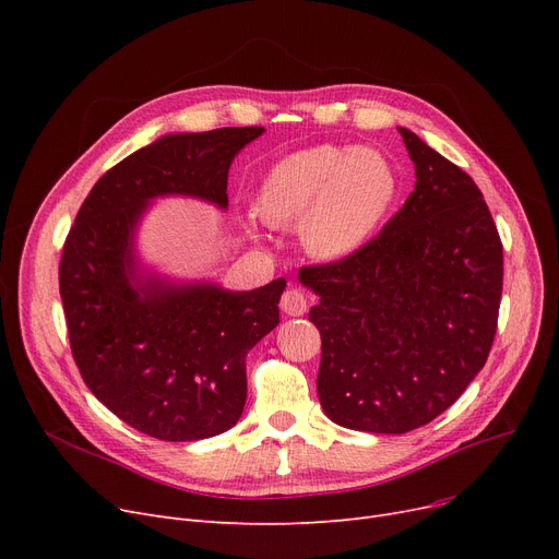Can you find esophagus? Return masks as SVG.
Segmentation results:
<instances>
[{"mask_svg":"<svg viewBox=\"0 0 559 559\" xmlns=\"http://www.w3.org/2000/svg\"><path fill=\"white\" fill-rule=\"evenodd\" d=\"M281 310L289 317H301L308 310V297L299 287H287L281 297Z\"/></svg>","mask_w":559,"mask_h":559,"instance_id":"1","label":"esophagus"}]
</instances>
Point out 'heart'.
I'll return each instance as SVG.
<instances>
[{"label":"heart","instance_id":"obj_1","mask_svg":"<svg viewBox=\"0 0 559 559\" xmlns=\"http://www.w3.org/2000/svg\"><path fill=\"white\" fill-rule=\"evenodd\" d=\"M399 199L390 158L367 146L319 144L283 158L258 192V213L274 226L299 222L301 247L319 260L356 253Z\"/></svg>","mask_w":559,"mask_h":559}]
</instances>
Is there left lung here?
Listing matches in <instances>:
<instances>
[{"instance_id":"8db88e82","label":"left lung","mask_w":559,"mask_h":559,"mask_svg":"<svg viewBox=\"0 0 559 559\" xmlns=\"http://www.w3.org/2000/svg\"><path fill=\"white\" fill-rule=\"evenodd\" d=\"M417 183L373 240L299 278L319 297V403L331 421L403 435L451 407L485 367L503 245L472 176L399 129Z\"/></svg>"}]
</instances>
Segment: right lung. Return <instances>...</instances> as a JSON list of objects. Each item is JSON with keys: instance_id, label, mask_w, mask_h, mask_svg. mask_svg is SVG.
I'll use <instances>...</instances> for the list:
<instances>
[{"instance_id": "1", "label": "right lung", "mask_w": 559, "mask_h": 559, "mask_svg": "<svg viewBox=\"0 0 559 559\" xmlns=\"http://www.w3.org/2000/svg\"><path fill=\"white\" fill-rule=\"evenodd\" d=\"M262 127L171 133L110 167L85 197L58 267L83 383L131 428L194 442L238 424L247 354L278 326L285 278L251 292L142 274L135 228L156 197L226 209L233 158Z\"/></svg>"}]
</instances>
